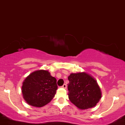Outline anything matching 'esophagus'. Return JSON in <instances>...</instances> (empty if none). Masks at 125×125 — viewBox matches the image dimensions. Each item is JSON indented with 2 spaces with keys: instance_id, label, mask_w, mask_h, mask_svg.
<instances>
[{
  "instance_id": "1",
  "label": "esophagus",
  "mask_w": 125,
  "mask_h": 125,
  "mask_svg": "<svg viewBox=\"0 0 125 125\" xmlns=\"http://www.w3.org/2000/svg\"><path fill=\"white\" fill-rule=\"evenodd\" d=\"M62 87L63 88H67V85H66V84H63V86H62Z\"/></svg>"
}]
</instances>
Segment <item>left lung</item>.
<instances>
[{"label": "left lung", "mask_w": 125, "mask_h": 125, "mask_svg": "<svg viewBox=\"0 0 125 125\" xmlns=\"http://www.w3.org/2000/svg\"><path fill=\"white\" fill-rule=\"evenodd\" d=\"M68 98L80 110L95 106L102 98V92L96 80L86 72L68 76Z\"/></svg>", "instance_id": "1"}]
</instances>
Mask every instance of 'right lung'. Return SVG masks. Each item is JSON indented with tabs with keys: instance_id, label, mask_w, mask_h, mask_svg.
<instances>
[{
	"instance_id": "add662e5",
	"label": "right lung",
	"mask_w": 125,
	"mask_h": 125,
	"mask_svg": "<svg viewBox=\"0 0 125 125\" xmlns=\"http://www.w3.org/2000/svg\"><path fill=\"white\" fill-rule=\"evenodd\" d=\"M57 80L48 70H39L31 73L23 82V97L29 104L42 107L51 102L57 90Z\"/></svg>"
}]
</instances>
